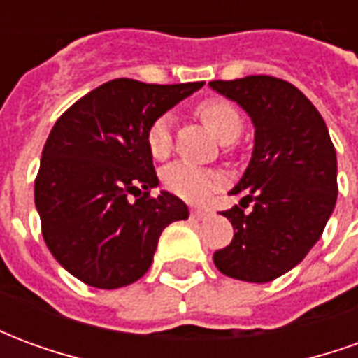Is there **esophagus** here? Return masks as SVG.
I'll return each mask as SVG.
<instances>
[{"instance_id": "obj_1", "label": "esophagus", "mask_w": 358, "mask_h": 358, "mask_svg": "<svg viewBox=\"0 0 358 358\" xmlns=\"http://www.w3.org/2000/svg\"><path fill=\"white\" fill-rule=\"evenodd\" d=\"M209 217V213L203 209H192V218L194 220H205V218Z\"/></svg>"}]
</instances>
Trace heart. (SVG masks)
I'll use <instances>...</instances> for the list:
<instances>
[{
    "mask_svg": "<svg viewBox=\"0 0 358 358\" xmlns=\"http://www.w3.org/2000/svg\"><path fill=\"white\" fill-rule=\"evenodd\" d=\"M199 117L209 128L210 132L217 136L218 140H224L228 136H240L241 132V117L238 109L226 99H209L197 107ZM149 153L155 159H164L169 155L172 145L171 138V117L155 118L149 126L148 136ZM163 182L169 192L178 195L187 201H203L207 195L220 184V174L203 169L187 161H176L169 164L163 172Z\"/></svg>",
    "mask_w": 358,
    "mask_h": 358,
    "instance_id": "b5f03b06",
    "label": "heart"
}]
</instances>
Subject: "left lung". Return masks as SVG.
I'll use <instances>...</instances> for the list:
<instances>
[{
	"instance_id": "obj_1",
	"label": "left lung",
	"mask_w": 358,
	"mask_h": 358,
	"mask_svg": "<svg viewBox=\"0 0 358 358\" xmlns=\"http://www.w3.org/2000/svg\"><path fill=\"white\" fill-rule=\"evenodd\" d=\"M255 128L248 169L222 213L234 240L213 255L226 276L264 284L295 268L320 240L338 199V159L324 118L293 84L274 76L209 82ZM251 201L254 209L243 210Z\"/></svg>"
}]
</instances>
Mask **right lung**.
<instances>
[{"mask_svg": "<svg viewBox=\"0 0 358 358\" xmlns=\"http://www.w3.org/2000/svg\"><path fill=\"white\" fill-rule=\"evenodd\" d=\"M203 84L117 78L78 99L51 128L36 210L51 255L80 282L99 289L134 284L153 263L161 232L189 217L176 195L149 197L159 178L145 136L155 118Z\"/></svg>", "mask_w": 358, "mask_h": 358, "instance_id": "1", "label": "right lung"}]
</instances>
